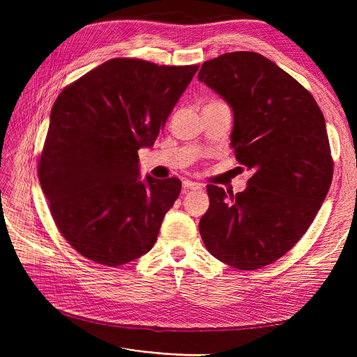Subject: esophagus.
Instances as JSON below:
<instances>
[{"instance_id":"1","label":"esophagus","mask_w":357,"mask_h":357,"mask_svg":"<svg viewBox=\"0 0 357 357\" xmlns=\"http://www.w3.org/2000/svg\"><path fill=\"white\" fill-rule=\"evenodd\" d=\"M183 188L190 189V190H201L202 189V186L199 185V183H195V181H192V180H185V181H183Z\"/></svg>"}]
</instances>
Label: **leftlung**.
I'll return each instance as SVG.
<instances>
[{
    "label": "left lung",
    "instance_id": "obj_1",
    "mask_svg": "<svg viewBox=\"0 0 357 357\" xmlns=\"http://www.w3.org/2000/svg\"><path fill=\"white\" fill-rule=\"evenodd\" d=\"M198 80L231 107V147L253 169L236 195L207 186L202 241L226 265L262 268L299 241L328 195L332 158L325 117L307 89L255 52L204 62Z\"/></svg>",
    "mask_w": 357,
    "mask_h": 357
}]
</instances>
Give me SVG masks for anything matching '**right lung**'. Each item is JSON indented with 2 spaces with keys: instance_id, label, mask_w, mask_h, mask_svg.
<instances>
[{
  "instance_id": "1",
  "label": "right lung",
  "mask_w": 357,
  "mask_h": 357,
  "mask_svg": "<svg viewBox=\"0 0 357 357\" xmlns=\"http://www.w3.org/2000/svg\"><path fill=\"white\" fill-rule=\"evenodd\" d=\"M198 66L110 59L63 89L50 112L38 177L58 229L82 256L119 266L153 247L178 178H139Z\"/></svg>"
}]
</instances>
